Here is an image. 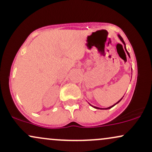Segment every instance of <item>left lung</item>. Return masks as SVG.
Listing matches in <instances>:
<instances>
[{"instance_id":"8db88e82","label":"left lung","mask_w":152,"mask_h":152,"mask_svg":"<svg viewBox=\"0 0 152 152\" xmlns=\"http://www.w3.org/2000/svg\"><path fill=\"white\" fill-rule=\"evenodd\" d=\"M117 36H118V38H119V39H120V41H121V42H122V43H123V44H124V48H125V50H126V53H127V54H128L129 57V58H130V55H129V52H128V51H127V50H126V44H125V42H124V41L123 38H122V37H121V36H120V35H118H118H117ZM123 97H124V96H123ZM123 97H122V98H121V99H120V100H118V102L116 103V104H114V105H112V106H109V107H107V108H99V107H96V106H92V105H91V104H89V103H88V104H89V105H90V106H92V107L95 108V109H102V110H106V109H111V108H112V107H113V106H114L115 105H116V104H118V103H119V102H121V99H123Z\"/></svg>"}]
</instances>
